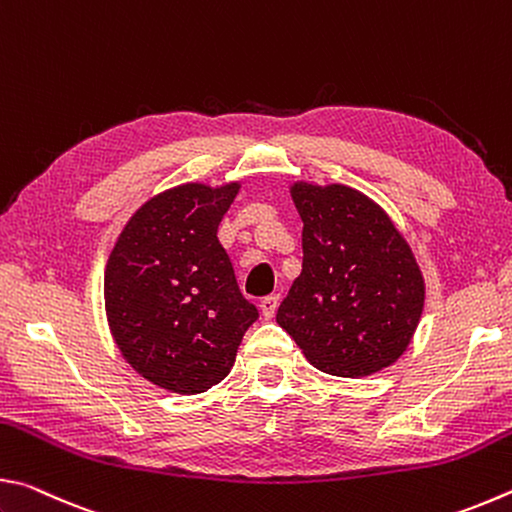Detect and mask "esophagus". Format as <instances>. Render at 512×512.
<instances>
[{"label": "esophagus", "instance_id": "1", "mask_svg": "<svg viewBox=\"0 0 512 512\" xmlns=\"http://www.w3.org/2000/svg\"><path fill=\"white\" fill-rule=\"evenodd\" d=\"M277 305H280V298H277V296H266V298H262V302H259V309H262V316H264V318H273L275 311H277Z\"/></svg>", "mask_w": 512, "mask_h": 512}]
</instances>
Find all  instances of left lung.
<instances>
[{"label":"left lung","mask_w":512,"mask_h":512,"mask_svg":"<svg viewBox=\"0 0 512 512\" xmlns=\"http://www.w3.org/2000/svg\"><path fill=\"white\" fill-rule=\"evenodd\" d=\"M302 228V273L277 309L318 370L366 377L409 348L424 280L400 230L366 194L345 185L291 187Z\"/></svg>","instance_id":"left-lung-1"}]
</instances>
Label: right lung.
I'll return each instance as SVG.
<instances>
[{
	"label": "right lung",
	"mask_w": 512,
	"mask_h": 512,
	"mask_svg": "<svg viewBox=\"0 0 512 512\" xmlns=\"http://www.w3.org/2000/svg\"><path fill=\"white\" fill-rule=\"evenodd\" d=\"M237 194L239 183L167 189L131 216L108 257L112 339L144 379L171 393L219 384L259 316L216 237Z\"/></svg>",
	"instance_id": "add662e5"
}]
</instances>
